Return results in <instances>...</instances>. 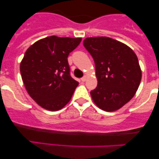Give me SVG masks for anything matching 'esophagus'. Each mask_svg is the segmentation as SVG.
Masks as SVG:
<instances>
[{
    "mask_svg": "<svg viewBox=\"0 0 159 159\" xmlns=\"http://www.w3.org/2000/svg\"><path fill=\"white\" fill-rule=\"evenodd\" d=\"M81 81H86V80H87V77H86V76H84V77L83 78H81Z\"/></svg>",
    "mask_w": 159,
    "mask_h": 159,
    "instance_id": "34e87169",
    "label": "esophagus"
}]
</instances>
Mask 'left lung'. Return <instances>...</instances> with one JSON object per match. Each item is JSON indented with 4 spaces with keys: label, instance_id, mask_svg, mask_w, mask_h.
Masks as SVG:
<instances>
[{
    "label": "left lung",
    "instance_id": "8db88e82",
    "mask_svg": "<svg viewBox=\"0 0 159 159\" xmlns=\"http://www.w3.org/2000/svg\"><path fill=\"white\" fill-rule=\"evenodd\" d=\"M84 46L93 58L98 85L90 92L102 110L112 112L129 102L136 93L142 72L130 47L106 36L88 37Z\"/></svg>",
    "mask_w": 159,
    "mask_h": 159
}]
</instances>
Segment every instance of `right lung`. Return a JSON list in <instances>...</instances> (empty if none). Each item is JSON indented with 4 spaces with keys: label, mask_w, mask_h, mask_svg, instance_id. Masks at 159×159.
Returning a JSON list of instances; mask_svg holds the SVG:
<instances>
[{
    "label": "right lung",
    "mask_w": 159,
    "mask_h": 159,
    "mask_svg": "<svg viewBox=\"0 0 159 159\" xmlns=\"http://www.w3.org/2000/svg\"><path fill=\"white\" fill-rule=\"evenodd\" d=\"M81 38L51 36L27 49L20 72L27 93L39 106L59 111L71 100L78 82L69 75L67 61Z\"/></svg>",
    "instance_id": "right-lung-1"
}]
</instances>
